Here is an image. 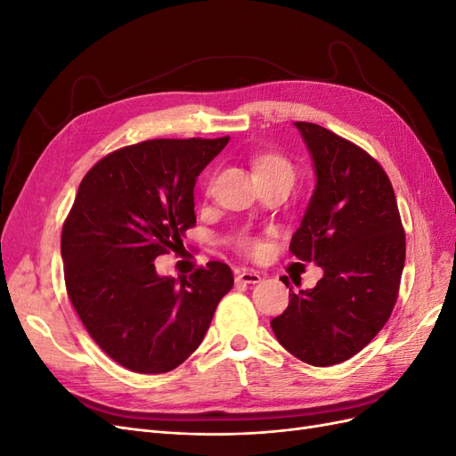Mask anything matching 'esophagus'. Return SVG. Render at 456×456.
Returning a JSON list of instances; mask_svg holds the SVG:
<instances>
[{"label": "esophagus", "mask_w": 456, "mask_h": 456, "mask_svg": "<svg viewBox=\"0 0 456 456\" xmlns=\"http://www.w3.org/2000/svg\"><path fill=\"white\" fill-rule=\"evenodd\" d=\"M262 280L260 272H255V270H240L236 273V281L238 283H258Z\"/></svg>", "instance_id": "obj_1"}]
</instances>
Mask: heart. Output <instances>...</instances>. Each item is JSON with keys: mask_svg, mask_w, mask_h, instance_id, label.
Wrapping results in <instances>:
<instances>
[{"mask_svg": "<svg viewBox=\"0 0 456 456\" xmlns=\"http://www.w3.org/2000/svg\"><path fill=\"white\" fill-rule=\"evenodd\" d=\"M251 171L256 183L275 181V178H289V181H293L295 178L291 161L278 154V151H260V154H255L251 158ZM236 249L251 258H260L266 255V245L258 238L249 236V233H243V236L236 238Z\"/></svg>", "mask_w": 456, "mask_h": 456, "instance_id": "1", "label": "heart"}]
</instances>
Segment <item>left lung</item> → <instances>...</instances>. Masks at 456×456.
I'll return each instance as SVG.
<instances>
[{
  "instance_id": "left-lung-1",
  "label": "left lung",
  "mask_w": 456,
  "mask_h": 456,
  "mask_svg": "<svg viewBox=\"0 0 456 456\" xmlns=\"http://www.w3.org/2000/svg\"><path fill=\"white\" fill-rule=\"evenodd\" d=\"M295 126L317 184L289 251L325 273L310 291L289 293L287 310L270 325L300 362L327 367L362 352L388 322L405 265V232L390 178L375 158L315 123Z\"/></svg>"
}]
</instances>
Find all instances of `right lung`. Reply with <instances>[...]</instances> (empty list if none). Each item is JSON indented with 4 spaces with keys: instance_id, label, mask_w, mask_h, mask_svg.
<instances>
[{
    "instance_id": "right-lung-1",
    "label": "right lung",
    "mask_w": 456,
    "mask_h": 456,
    "mask_svg": "<svg viewBox=\"0 0 456 456\" xmlns=\"http://www.w3.org/2000/svg\"><path fill=\"white\" fill-rule=\"evenodd\" d=\"M228 141L123 146L79 184L61 236L66 291L91 338L121 367L159 375L186 362L233 287L220 260L181 281L159 278L154 266L196 226V178Z\"/></svg>"
}]
</instances>
